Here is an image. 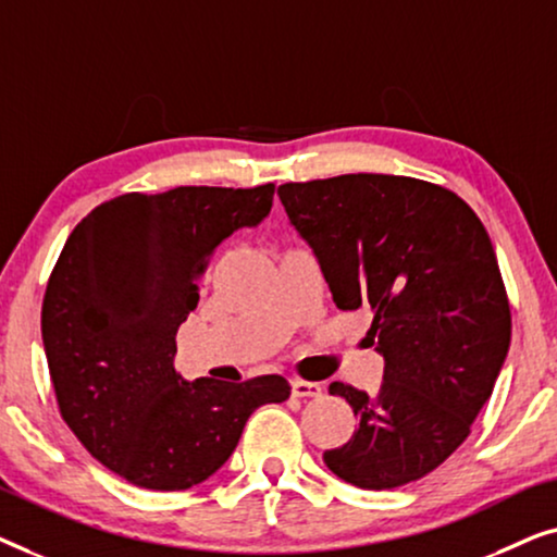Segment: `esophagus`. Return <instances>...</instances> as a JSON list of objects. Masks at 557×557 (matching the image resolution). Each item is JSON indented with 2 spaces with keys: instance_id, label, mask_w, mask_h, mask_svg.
I'll use <instances>...</instances> for the list:
<instances>
[{
  "instance_id": "34e87169",
  "label": "esophagus",
  "mask_w": 557,
  "mask_h": 557,
  "mask_svg": "<svg viewBox=\"0 0 557 557\" xmlns=\"http://www.w3.org/2000/svg\"><path fill=\"white\" fill-rule=\"evenodd\" d=\"M292 393L294 398H319L322 395V385L307 383V380H292Z\"/></svg>"
}]
</instances>
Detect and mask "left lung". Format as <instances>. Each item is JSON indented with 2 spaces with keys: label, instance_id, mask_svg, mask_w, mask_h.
<instances>
[{
  "label": "left lung",
  "instance_id": "obj_1",
  "mask_svg": "<svg viewBox=\"0 0 557 557\" xmlns=\"http://www.w3.org/2000/svg\"><path fill=\"white\" fill-rule=\"evenodd\" d=\"M342 311L372 317L383 355L375 398L332 383L357 416L332 474L395 490L444 463L469 436L505 364L512 319L492 240L451 189L395 174H342L278 187Z\"/></svg>",
  "mask_w": 557,
  "mask_h": 557
}]
</instances>
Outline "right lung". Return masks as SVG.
Segmentation results:
<instances>
[{
  "mask_svg": "<svg viewBox=\"0 0 557 557\" xmlns=\"http://www.w3.org/2000/svg\"><path fill=\"white\" fill-rule=\"evenodd\" d=\"M273 185L121 195L65 240L42 301V345L60 416L90 456L144 490L215 474L258 406L284 403L281 375L182 380L177 330L200 301L208 258L269 218Z\"/></svg>",
  "mask_w": 557,
  "mask_h": 557,
  "instance_id": "obj_1",
  "label": "right lung"
}]
</instances>
